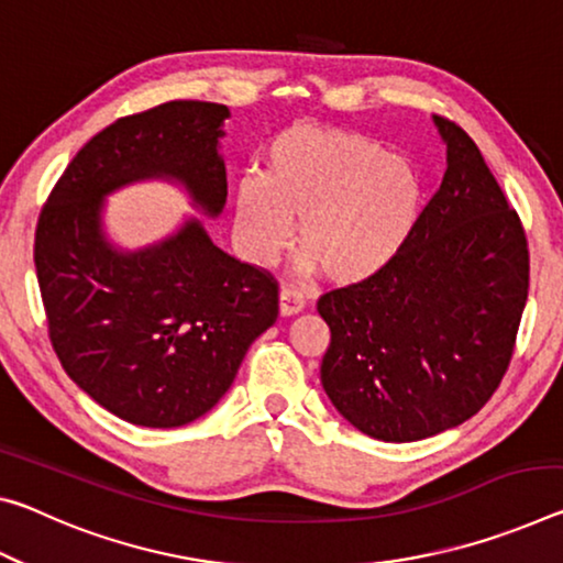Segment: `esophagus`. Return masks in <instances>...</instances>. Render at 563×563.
Listing matches in <instances>:
<instances>
[{
	"label": "esophagus",
	"instance_id": "1",
	"mask_svg": "<svg viewBox=\"0 0 563 563\" xmlns=\"http://www.w3.org/2000/svg\"><path fill=\"white\" fill-rule=\"evenodd\" d=\"M306 308V296L296 288H283L280 290V313L283 316H296Z\"/></svg>",
	"mask_w": 563,
	"mask_h": 563
}]
</instances>
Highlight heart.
I'll return each mask as SVG.
<instances>
[{"label":"heart","mask_w":563,"mask_h":563,"mask_svg":"<svg viewBox=\"0 0 563 563\" xmlns=\"http://www.w3.org/2000/svg\"><path fill=\"white\" fill-rule=\"evenodd\" d=\"M423 187L406 157L358 132L290 128L265 150V175L235 185V222L247 255L271 263L298 223L302 267L328 280L376 275L413 230Z\"/></svg>","instance_id":"b5f03b06"}]
</instances>
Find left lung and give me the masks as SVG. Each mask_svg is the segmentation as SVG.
I'll return each instance as SVG.
<instances>
[{
  "mask_svg": "<svg viewBox=\"0 0 563 563\" xmlns=\"http://www.w3.org/2000/svg\"><path fill=\"white\" fill-rule=\"evenodd\" d=\"M445 175L394 261L325 292L320 380L347 423L408 443L476 416L511 363L529 243L476 142L433 114Z\"/></svg>",
  "mask_w": 563,
  "mask_h": 563,
  "instance_id": "left-lung-1",
  "label": "left lung"
}]
</instances>
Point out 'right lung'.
<instances>
[{"label": "right lung", "mask_w": 563, "mask_h": 563, "mask_svg": "<svg viewBox=\"0 0 563 563\" xmlns=\"http://www.w3.org/2000/svg\"><path fill=\"white\" fill-rule=\"evenodd\" d=\"M228 118L225 104L198 100L120 118L79 150L40 212L34 265L52 347L128 423L177 428L208 413L278 318V280L220 250L200 220L135 253L102 233L104 195L150 177L177 180L220 216Z\"/></svg>", "instance_id": "right-lung-1"}]
</instances>
